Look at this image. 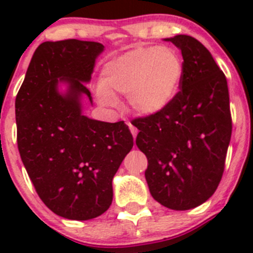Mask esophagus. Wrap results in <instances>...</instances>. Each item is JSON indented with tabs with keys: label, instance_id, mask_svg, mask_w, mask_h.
Wrapping results in <instances>:
<instances>
[{
	"label": "esophagus",
	"instance_id": "esophagus-1",
	"mask_svg": "<svg viewBox=\"0 0 253 253\" xmlns=\"http://www.w3.org/2000/svg\"><path fill=\"white\" fill-rule=\"evenodd\" d=\"M128 125H129V129H130L131 134H133V138H134V139H135V138H137V134H138L137 128H135V126H134V125H131L130 123H129Z\"/></svg>",
	"mask_w": 253,
	"mask_h": 253
}]
</instances>
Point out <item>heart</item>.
Returning <instances> with one entry per match:
<instances>
[{"label":"heart","instance_id":"obj_1","mask_svg":"<svg viewBox=\"0 0 253 253\" xmlns=\"http://www.w3.org/2000/svg\"><path fill=\"white\" fill-rule=\"evenodd\" d=\"M184 77V62L167 46H138L109 60L96 87L100 102L118 107L114 93L128 96L131 111L138 115L160 114L175 100Z\"/></svg>","mask_w":253,"mask_h":253}]
</instances>
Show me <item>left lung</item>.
<instances>
[{
    "mask_svg": "<svg viewBox=\"0 0 253 253\" xmlns=\"http://www.w3.org/2000/svg\"><path fill=\"white\" fill-rule=\"evenodd\" d=\"M181 50L184 77L175 100L156 115L134 120L147 156L151 195L172 210L202 205L218 187L232 135L227 78L195 38H167Z\"/></svg>",
    "mask_w": 253,
    "mask_h": 253,
    "instance_id": "left-lung-1",
    "label": "left lung"
}]
</instances>
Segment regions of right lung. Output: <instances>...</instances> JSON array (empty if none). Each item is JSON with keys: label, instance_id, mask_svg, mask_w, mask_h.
Masks as SVG:
<instances>
[{"label": "right lung", "instance_id": "right-lung-1", "mask_svg": "<svg viewBox=\"0 0 253 253\" xmlns=\"http://www.w3.org/2000/svg\"><path fill=\"white\" fill-rule=\"evenodd\" d=\"M104 48L77 39L42 43L15 101L17 147L29 177L44 204L71 220H88L109 209L113 178L133 148L124 122L82 114L84 97L92 104L86 84Z\"/></svg>", "mask_w": 253, "mask_h": 253}]
</instances>
